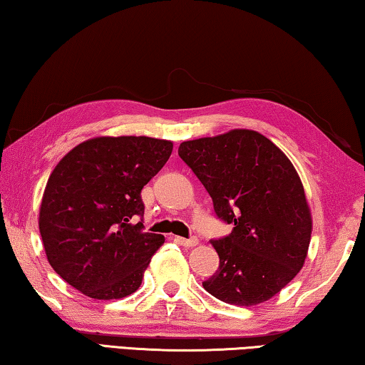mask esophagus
Instances as JSON below:
<instances>
[{"label":"esophagus","instance_id":"34e87169","mask_svg":"<svg viewBox=\"0 0 365 365\" xmlns=\"http://www.w3.org/2000/svg\"><path fill=\"white\" fill-rule=\"evenodd\" d=\"M176 241L181 244V246H186V247H194V246H197V244H199V239H197V237H189V239L178 237Z\"/></svg>","mask_w":365,"mask_h":365}]
</instances>
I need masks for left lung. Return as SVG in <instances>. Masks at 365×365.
<instances>
[{"instance_id": "obj_1", "label": "left lung", "mask_w": 365, "mask_h": 365, "mask_svg": "<svg viewBox=\"0 0 365 365\" xmlns=\"http://www.w3.org/2000/svg\"><path fill=\"white\" fill-rule=\"evenodd\" d=\"M182 158L232 231L212 246L220 267L204 288L232 306H255L278 294L304 265L312 217L289 158L255 130L186 140Z\"/></svg>"}]
</instances>
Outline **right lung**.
<instances>
[{"instance_id":"obj_1","label":"right lung","mask_w":365,"mask_h":365,"mask_svg":"<svg viewBox=\"0 0 365 365\" xmlns=\"http://www.w3.org/2000/svg\"><path fill=\"white\" fill-rule=\"evenodd\" d=\"M173 142L95 137L74 147L48 178L38 228L59 277L92 299H121L142 283L165 237L143 231L140 190L163 168Z\"/></svg>"}]
</instances>
